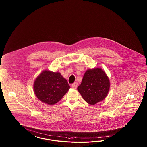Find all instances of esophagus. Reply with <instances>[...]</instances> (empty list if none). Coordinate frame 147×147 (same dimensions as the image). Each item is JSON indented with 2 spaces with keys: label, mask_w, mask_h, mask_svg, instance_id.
Returning a JSON list of instances; mask_svg holds the SVG:
<instances>
[{
  "label": "esophagus",
  "mask_w": 147,
  "mask_h": 147,
  "mask_svg": "<svg viewBox=\"0 0 147 147\" xmlns=\"http://www.w3.org/2000/svg\"><path fill=\"white\" fill-rule=\"evenodd\" d=\"M77 86H78V83L77 82H74V84H73L71 85V87L73 88L74 89H76L77 88Z\"/></svg>",
  "instance_id": "esophagus-1"
}]
</instances>
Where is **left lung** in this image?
Segmentation results:
<instances>
[{
  "instance_id": "1",
  "label": "left lung",
  "mask_w": 147,
  "mask_h": 147,
  "mask_svg": "<svg viewBox=\"0 0 147 147\" xmlns=\"http://www.w3.org/2000/svg\"><path fill=\"white\" fill-rule=\"evenodd\" d=\"M109 87L106 74L101 68H94L86 71L78 90L86 102L95 105L106 98Z\"/></svg>"
}]
</instances>
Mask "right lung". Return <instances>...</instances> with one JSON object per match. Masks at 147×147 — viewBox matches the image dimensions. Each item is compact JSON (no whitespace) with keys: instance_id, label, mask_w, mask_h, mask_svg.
Instances as JSON below:
<instances>
[{"instance_id":"1","label":"right lung","mask_w":147,"mask_h":147,"mask_svg":"<svg viewBox=\"0 0 147 147\" xmlns=\"http://www.w3.org/2000/svg\"><path fill=\"white\" fill-rule=\"evenodd\" d=\"M69 88L66 79L58 72L43 71L34 83L36 97L42 102L49 105L58 102Z\"/></svg>"}]
</instances>
